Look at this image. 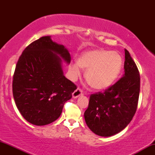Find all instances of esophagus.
<instances>
[{"label": "esophagus", "instance_id": "esophagus-1", "mask_svg": "<svg viewBox=\"0 0 155 155\" xmlns=\"http://www.w3.org/2000/svg\"><path fill=\"white\" fill-rule=\"evenodd\" d=\"M82 95H83V92L81 91L79 88H77L75 91L72 93V97H74V98H76V97H78L79 96Z\"/></svg>", "mask_w": 155, "mask_h": 155}]
</instances>
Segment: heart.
Instances as JSON below:
<instances>
[{
	"mask_svg": "<svg viewBox=\"0 0 155 155\" xmlns=\"http://www.w3.org/2000/svg\"><path fill=\"white\" fill-rule=\"evenodd\" d=\"M123 65L120 53L105 49H92L84 51L78 58L77 63L69 66L73 80L81 75V68L86 70L85 79L96 90L109 87L116 81Z\"/></svg>",
	"mask_w": 155,
	"mask_h": 155,
	"instance_id": "obj_1",
	"label": "heart"
}]
</instances>
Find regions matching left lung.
I'll list each match as a JSON object with an SVG mask.
<instances>
[{
    "mask_svg": "<svg viewBox=\"0 0 155 155\" xmlns=\"http://www.w3.org/2000/svg\"><path fill=\"white\" fill-rule=\"evenodd\" d=\"M124 74L104 92L90 95L84 114L88 127L97 136L109 137L127 126L136 111L140 92V75L129 51L124 49Z\"/></svg>",
    "mask_w": 155,
    "mask_h": 155,
    "instance_id": "1",
    "label": "left lung"
}]
</instances>
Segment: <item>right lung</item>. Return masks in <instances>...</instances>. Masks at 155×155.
I'll use <instances>...</instances> for the list:
<instances>
[{
    "label": "right lung",
    "mask_w": 155,
    "mask_h": 155,
    "mask_svg": "<svg viewBox=\"0 0 155 155\" xmlns=\"http://www.w3.org/2000/svg\"><path fill=\"white\" fill-rule=\"evenodd\" d=\"M63 61L71 63L65 46L43 36L28 46L16 65L12 91L25 120L42 126L58 120L76 86L65 77Z\"/></svg>",
    "instance_id": "obj_1"
}]
</instances>
